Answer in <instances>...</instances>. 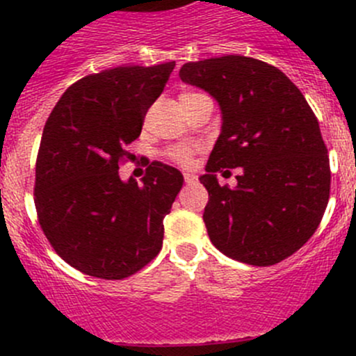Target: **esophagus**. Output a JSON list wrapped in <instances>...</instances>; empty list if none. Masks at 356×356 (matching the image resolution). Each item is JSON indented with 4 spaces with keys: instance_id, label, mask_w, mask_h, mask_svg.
<instances>
[{
    "instance_id": "esophagus-1",
    "label": "esophagus",
    "mask_w": 356,
    "mask_h": 356,
    "mask_svg": "<svg viewBox=\"0 0 356 356\" xmlns=\"http://www.w3.org/2000/svg\"><path fill=\"white\" fill-rule=\"evenodd\" d=\"M184 182H186V184H195V182H196V177H195V175H193V174H189V172H186V174H184Z\"/></svg>"
}]
</instances>
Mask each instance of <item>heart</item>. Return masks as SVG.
<instances>
[{
  "instance_id": "heart-1",
  "label": "heart",
  "mask_w": 356,
  "mask_h": 356,
  "mask_svg": "<svg viewBox=\"0 0 356 356\" xmlns=\"http://www.w3.org/2000/svg\"><path fill=\"white\" fill-rule=\"evenodd\" d=\"M195 95H196V92H184L181 98H188V96H195ZM168 155H170L172 160L177 161V163L188 165L189 161H191L193 148H191V146H186V145L175 146V148H172L170 152H168Z\"/></svg>"
}]
</instances>
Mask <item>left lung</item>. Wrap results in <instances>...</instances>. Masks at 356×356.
I'll return each instance as SVG.
<instances>
[{"label":"left lung","mask_w":356,"mask_h":356,"mask_svg":"<svg viewBox=\"0 0 356 356\" xmlns=\"http://www.w3.org/2000/svg\"><path fill=\"white\" fill-rule=\"evenodd\" d=\"M179 75L222 111L200 177L210 241L243 264H279L314 236L327 207L331 168L317 117L284 72L261 60L208 58L184 63ZM238 166L236 188L218 184L217 171Z\"/></svg>","instance_id":"obj_1"}]
</instances>
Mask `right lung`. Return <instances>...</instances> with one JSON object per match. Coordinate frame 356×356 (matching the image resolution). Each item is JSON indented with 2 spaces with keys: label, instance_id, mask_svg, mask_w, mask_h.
Listing matches in <instances>:
<instances>
[{
  "label": "right lung",
  "instance_id": "right-lung-1",
  "mask_svg": "<svg viewBox=\"0 0 356 356\" xmlns=\"http://www.w3.org/2000/svg\"><path fill=\"white\" fill-rule=\"evenodd\" d=\"M175 62L117 67L63 92L42 131L34 203L53 250L82 274L125 279L160 253L163 218L182 188L181 172L153 161L124 182L118 165L139 138Z\"/></svg>",
  "mask_w": 356,
  "mask_h": 356
}]
</instances>
